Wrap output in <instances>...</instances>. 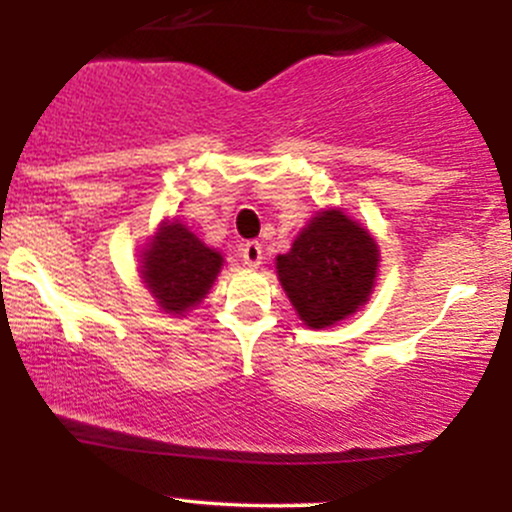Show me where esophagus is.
Here are the masks:
<instances>
[{"instance_id":"34e87169","label":"esophagus","mask_w":512,"mask_h":512,"mask_svg":"<svg viewBox=\"0 0 512 512\" xmlns=\"http://www.w3.org/2000/svg\"><path fill=\"white\" fill-rule=\"evenodd\" d=\"M240 257H243L245 267H260L262 264V245L250 240V243L240 245Z\"/></svg>"}]
</instances>
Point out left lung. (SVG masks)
<instances>
[{"label":"left lung","instance_id":"1","mask_svg":"<svg viewBox=\"0 0 512 512\" xmlns=\"http://www.w3.org/2000/svg\"><path fill=\"white\" fill-rule=\"evenodd\" d=\"M380 250L373 236L342 209L320 211L276 257V274L296 313L322 330L366 305L378 274Z\"/></svg>","mask_w":512,"mask_h":512}]
</instances>
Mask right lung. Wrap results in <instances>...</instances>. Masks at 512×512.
Segmentation results:
<instances>
[{
	"label": "right lung",
	"instance_id": "right-lung-1",
	"mask_svg": "<svg viewBox=\"0 0 512 512\" xmlns=\"http://www.w3.org/2000/svg\"><path fill=\"white\" fill-rule=\"evenodd\" d=\"M223 255L178 221H163L142 255V279L166 313L182 315L207 296Z\"/></svg>",
	"mask_w": 512,
	"mask_h": 512
}]
</instances>
